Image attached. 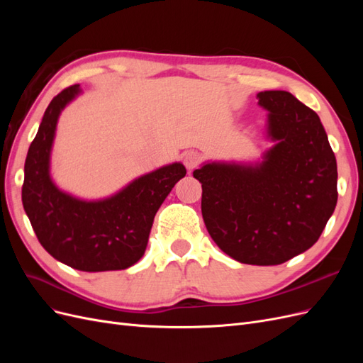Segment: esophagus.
Returning <instances> with one entry per match:
<instances>
[{
	"mask_svg": "<svg viewBox=\"0 0 363 363\" xmlns=\"http://www.w3.org/2000/svg\"><path fill=\"white\" fill-rule=\"evenodd\" d=\"M183 163H184L186 168L192 171L201 163V155L199 151H194V150L186 151L183 155Z\"/></svg>",
	"mask_w": 363,
	"mask_h": 363,
	"instance_id": "obj_1",
	"label": "esophagus"
}]
</instances>
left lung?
Masks as SVG:
<instances>
[{"label": "left lung", "mask_w": 363, "mask_h": 363, "mask_svg": "<svg viewBox=\"0 0 363 363\" xmlns=\"http://www.w3.org/2000/svg\"><path fill=\"white\" fill-rule=\"evenodd\" d=\"M277 140L256 167L207 163L201 183L208 235L225 255L248 265H280L320 239L337 201V167L312 108L284 91L259 92Z\"/></svg>", "instance_id": "left-lung-1"}]
</instances>
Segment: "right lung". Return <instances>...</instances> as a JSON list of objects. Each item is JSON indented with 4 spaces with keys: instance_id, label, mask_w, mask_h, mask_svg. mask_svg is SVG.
Masks as SVG:
<instances>
[{
    "instance_id": "add662e5",
    "label": "right lung",
    "mask_w": 363,
    "mask_h": 363,
    "mask_svg": "<svg viewBox=\"0 0 363 363\" xmlns=\"http://www.w3.org/2000/svg\"><path fill=\"white\" fill-rule=\"evenodd\" d=\"M80 84L52 98L24 167L23 204L40 245L65 265L86 272L125 269L144 256L156 212L186 168L172 163L142 175L103 201H82L50 179V151L62 108Z\"/></svg>"
}]
</instances>
